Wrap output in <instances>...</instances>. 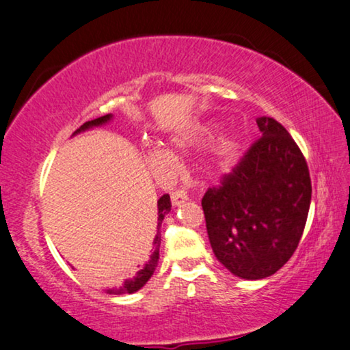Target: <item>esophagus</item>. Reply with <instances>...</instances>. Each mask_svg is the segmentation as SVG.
Wrapping results in <instances>:
<instances>
[{
	"label": "esophagus",
	"instance_id": "34e87169",
	"mask_svg": "<svg viewBox=\"0 0 350 350\" xmlns=\"http://www.w3.org/2000/svg\"><path fill=\"white\" fill-rule=\"evenodd\" d=\"M170 199H172V204H174V206H180L181 202H185L186 199H188V196H186V193L183 191V189H176V191L172 193Z\"/></svg>",
	"mask_w": 350,
	"mask_h": 350
}]
</instances>
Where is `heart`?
<instances>
[{
	"mask_svg": "<svg viewBox=\"0 0 350 350\" xmlns=\"http://www.w3.org/2000/svg\"><path fill=\"white\" fill-rule=\"evenodd\" d=\"M191 142L193 139L189 138V136H185V138L175 139V144L178 148H185L188 146V144H191ZM233 149H234V143L231 142V139H225V142H221L219 144V148L215 149L214 164L224 165L225 162L231 157V154H233ZM144 159H146L148 165L151 167L156 174H165V172L170 169L172 159H174V156H172V152L167 151L165 148L152 146L146 149V152H144Z\"/></svg>",
	"mask_w": 350,
	"mask_h": 350,
	"instance_id": "heart-1",
	"label": "heart"
}]
</instances>
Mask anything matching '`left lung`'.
Returning <instances> with one entry per match:
<instances>
[{
	"instance_id": "obj_1",
	"label": "left lung",
	"mask_w": 350,
	"mask_h": 350,
	"mask_svg": "<svg viewBox=\"0 0 350 350\" xmlns=\"http://www.w3.org/2000/svg\"><path fill=\"white\" fill-rule=\"evenodd\" d=\"M257 125L260 138L201 202L215 257L244 280L267 278L291 258L312 199L306 157L288 130L271 117Z\"/></svg>"
}]
</instances>
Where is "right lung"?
<instances>
[{"label":"right lung","mask_w":350,"mask_h":350,"mask_svg":"<svg viewBox=\"0 0 350 350\" xmlns=\"http://www.w3.org/2000/svg\"><path fill=\"white\" fill-rule=\"evenodd\" d=\"M111 114H106L103 117H98V119L94 120H90L86 122L80 126L79 130L75 131V133H79V131H83L86 129H92V126H96V125H103L106 124V122L111 120ZM170 207H172V202H170V196L169 194H164L161 199L157 201V234L156 238H154V252L151 258H149V262L146 265H144V269H142L136 273V276L133 280H129L125 281L124 286H120V288L117 289H107L109 294H131L135 291H138V289H142L144 284L148 283V280L151 278L154 270H156L157 267V262H159V247H161V226H162V220H164V217L169 214L170 212Z\"/></svg>","instance_id":"right-lung-1"}]
</instances>
